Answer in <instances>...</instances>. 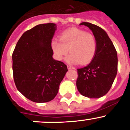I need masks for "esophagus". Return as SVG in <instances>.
Segmentation results:
<instances>
[{"mask_svg": "<svg viewBox=\"0 0 130 130\" xmlns=\"http://www.w3.org/2000/svg\"><path fill=\"white\" fill-rule=\"evenodd\" d=\"M67 67H68V69H69V70H70V69H75V68L74 67H71V66H67Z\"/></svg>", "mask_w": 130, "mask_h": 130, "instance_id": "esophagus-1", "label": "esophagus"}]
</instances>
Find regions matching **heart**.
Returning a JSON list of instances; mask_svg holds the SVG:
<instances>
[{
    "label": "heart",
    "instance_id": "1",
    "mask_svg": "<svg viewBox=\"0 0 130 130\" xmlns=\"http://www.w3.org/2000/svg\"><path fill=\"white\" fill-rule=\"evenodd\" d=\"M51 47L56 58L61 60L69 52L67 61L71 63L85 65L95 57L98 43L93 35L77 28H71L63 32L59 40L53 39Z\"/></svg>",
    "mask_w": 130,
    "mask_h": 130
}]
</instances>
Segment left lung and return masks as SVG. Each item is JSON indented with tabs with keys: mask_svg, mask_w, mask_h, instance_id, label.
Listing matches in <instances>:
<instances>
[{
	"mask_svg": "<svg viewBox=\"0 0 130 130\" xmlns=\"http://www.w3.org/2000/svg\"><path fill=\"white\" fill-rule=\"evenodd\" d=\"M92 30L98 43L95 57L87 67L77 69L76 86L79 93L89 98H99L108 93L117 72V54L112 42L100 27L82 22Z\"/></svg>",
	"mask_w": 130,
	"mask_h": 130,
	"instance_id": "8db88e82",
	"label": "left lung"
}]
</instances>
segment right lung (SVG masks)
Listing matches in <instances>:
<instances>
[{
    "label": "right lung",
    "instance_id": "add662e5",
    "mask_svg": "<svg viewBox=\"0 0 130 130\" xmlns=\"http://www.w3.org/2000/svg\"><path fill=\"white\" fill-rule=\"evenodd\" d=\"M53 23L39 24L25 31L12 54L13 79L18 90L35 103H45L57 95L68 71L63 62L53 58Z\"/></svg>",
    "mask_w": 130,
    "mask_h": 130
}]
</instances>
